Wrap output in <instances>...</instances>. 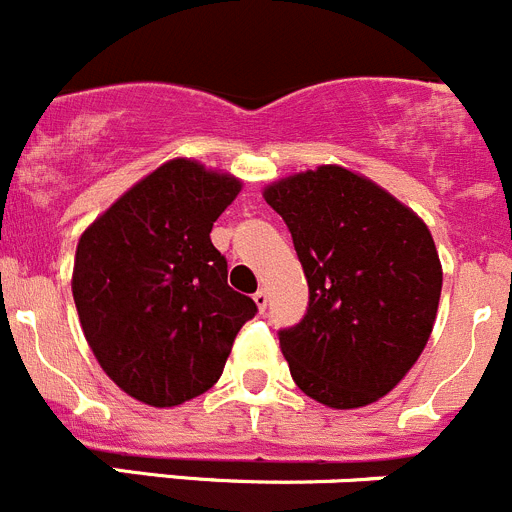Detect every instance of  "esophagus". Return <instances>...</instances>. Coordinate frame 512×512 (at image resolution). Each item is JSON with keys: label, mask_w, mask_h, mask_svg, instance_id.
Wrapping results in <instances>:
<instances>
[{"label": "esophagus", "mask_w": 512, "mask_h": 512, "mask_svg": "<svg viewBox=\"0 0 512 512\" xmlns=\"http://www.w3.org/2000/svg\"><path fill=\"white\" fill-rule=\"evenodd\" d=\"M253 302H256L259 312H266V304H269V294H266L264 289H259V292L253 294Z\"/></svg>", "instance_id": "obj_1"}]
</instances>
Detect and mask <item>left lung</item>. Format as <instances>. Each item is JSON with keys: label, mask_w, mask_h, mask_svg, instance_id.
I'll return each instance as SVG.
<instances>
[{"label": "left lung", "mask_w": 512, "mask_h": 512, "mask_svg": "<svg viewBox=\"0 0 512 512\" xmlns=\"http://www.w3.org/2000/svg\"><path fill=\"white\" fill-rule=\"evenodd\" d=\"M292 231L309 284L304 320L279 332L292 378L330 409L391 393L429 342L442 261L424 220L340 164L264 187Z\"/></svg>", "instance_id": "1"}]
</instances>
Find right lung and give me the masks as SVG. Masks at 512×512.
<instances>
[{"mask_svg": "<svg viewBox=\"0 0 512 512\" xmlns=\"http://www.w3.org/2000/svg\"><path fill=\"white\" fill-rule=\"evenodd\" d=\"M241 187L198 159H167L78 238L70 287L88 348L121 391L154 409L213 388L256 314L210 243Z\"/></svg>", "mask_w": 512, "mask_h": 512, "instance_id": "1", "label": "right lung"}]
</instances>
